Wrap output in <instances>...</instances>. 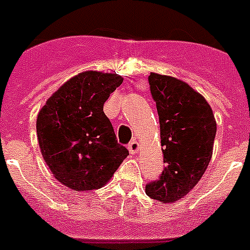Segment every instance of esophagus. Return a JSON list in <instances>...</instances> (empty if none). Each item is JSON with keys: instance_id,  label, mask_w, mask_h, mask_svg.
Here are the masks:
<instances>
[{"instance_id": "34e87169", "label": "esophagus", "mask_w": 250, "mask_h": 250, "mask_svg": "<svg viewBox=\"0 0 250 250\" xmlns=\"http://www.w3.org/2000/svg\"><path fill=\"white\" fill-rule=\"evenodd\" d=\"M139 149H140V145H139V143L137 141H131L128 144V150L131 154H136L137 152H139Z\"/></svg>"}]
</instances>
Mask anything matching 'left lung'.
Returning a JSON list of instances; mask_svg holds the SVG:
<instances>
[{
    "label": "left lung",
    "instance_id": "obj_1",
    "mask_svg": "<svg viewBox=\"0 0 250 250\" xmlns=\"http://www.w3.org/2000/svg\"><path fill=\"white\" fill-rule=\"evenodd\" d=\"M149 85L160 117L165 168L145 192L168 204L189 193L202 178L213 154L217 122L205 97L186 82L150 72Z\"/></svg>",
    "mask_w": 250,
    "mask_h": 250
}]
</instances>
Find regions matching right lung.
Here are the masks:
<instances>
[{
	"label": "right lung",
	"instance_id": "obj_1",
	"mask_svg": "<svg viewBox=\"0 0 250 250\" xmlns=\"http://www.w3.org/2000/svg\"><path fill=\"white\" fill-rule=\"evenodd\" d=\"M122 83L118 74L80 72L61 85L39 111L41 154L53 176L70 189L101 188L128 156L104 113L105 101Z\"/></svg>",
	"mask_w": 250,
	"mask_h": 250
}]
</instances>
